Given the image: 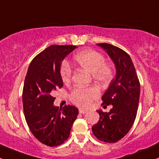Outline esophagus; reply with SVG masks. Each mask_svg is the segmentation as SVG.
Instances as JSON below:
<instances>
[{"label":"esophagus","mask_w":159,"mask_h":159,"mask_svg":"<svg viewBox=\"0 0 159 159\" xmlns=\"http://www.w3.org/2000/svg\"><path fill=\"white\" fill-rule=\"evenodd\" d=\"M79 112H80V114H85V113H86V111L84 110V109H79Z\"/></svg>","instance_id":"1"}]
</instances>
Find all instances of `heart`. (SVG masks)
<instances>
[{"label":"heart","instance_id":"heart-1","mask_svg":"<svg viewBox=\"0 0 159 159\" xmlns=\"http://www.w3.org/2000/svg\"><path fill=\"white\" fill-rule=\"evenodd\" d=\"M74 61L80 67L91 73L92 78L97 83L105 84L112 80L114 70L112 64L106 62L103 54L94 50H84L75 55ZM71 66L63 61L60 66V76L64 83H68L72 76ZM100 95V91L96 86L76 87L70 95L73 103L81 108H87L93 100Z\"/></svg>","mask_w":159,"mask_h":159}]
</instances>
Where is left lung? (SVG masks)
I'll list each match as a JSON object with an SVG mask.
<instances>
[{
    "label": "left lung",
    "mask_w": 159,
    "mask_h": 159,
    "mask_svg": "<svg viewBox=\"0 0 159 159\" xmlns=\"http://www.w3.org/2000/svg\"><path fill=\"white\" fill-rule=\"evenodd\" d=\"M113 61L116 76L102 97V105H112L109 112L97 110L99 120L92 127L100 141L115 143L132 128L138 110L140 83L130 57L122 49L109 43H98Z\"/></svg>",
    "instance_id": "8db88e82"
}]
</instances>
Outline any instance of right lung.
I'll return each mask as SVG.
<instances>
[{
    "instance_id": "1",
    "label": "right lung",
    "mask_w": 159,
    "mask_h": 159,
    "mask_svg": "<svg viewBox=\"0 0 159 159\" xmlns=\"http://www.w3.org/2000/svg\"><path fill=\"white\" fill-rule=\"evenodd\" d=\"M76 46L51 45L36 56L28 67L24 88L23 107L26 122L37 140L47 146L63 144L70 136L79 110L73 106H53V93L63 86L60 65Z\"/></svg>"
}]
</instances>
